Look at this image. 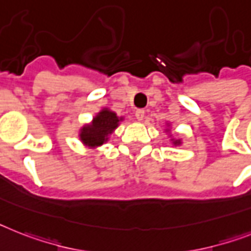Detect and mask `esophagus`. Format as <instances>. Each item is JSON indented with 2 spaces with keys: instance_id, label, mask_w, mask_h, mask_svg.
Listing matches in <instances>:
<instances>
[{
  "instance_id": "esophagus-1",
  "label": "esophagus",
  "mask_w": 251,
  "mask_h": 251,
  "mask_svg": "<svg viewBox=\"0 0 251 251\" xmlns=\"http://www.w3.org/2000/svg\"><path fill=\"white\" fill-rule=\"evenodd\" d=\"M144 115H146L144 109H136L135 111V117L136 120H139V121H142V120L144 119Z\"/></svg>"
}]
</instances>
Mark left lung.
<instances>
[{
    "label": "left lung",
    "mask_w": 251,
    "mask_h": 251,
    "mask_svg": "<svg viewBox=\"0 0 251 251\" xmlns=\"http://www.w3.org/2000/svg\"><path fill=\"white\" fill-rule=\"evenodd\" d=\"M174 143H175V144H179V143H180V142H179V140H175Z\"/></svg>",
    "instance_id": "8db88e82"
}]
</instances>
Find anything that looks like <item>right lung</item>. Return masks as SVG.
<instances>
[{
	"instance_id": "add662e5",
	"label": "right lung",
	"mask_w": 251,
	"mask_h": 251,
	"mask_svg": "<svg viewBox=\"0 0 251 251\" xmlns=\"http://www.w3.org/2000/svg\"><path fill=\"white\" fill-rule=\"evenodd\" d=\"M119 117L116 116V113L108 111V109H103L99 115L93 120L91 125L85 126L81 130V140L83 144L90 147L101 146V144L107 142L108 135L111 134L113 130L119 125Z\"/></svg>"
}]
</instances>
